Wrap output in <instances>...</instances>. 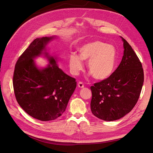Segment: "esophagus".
Wrapping results in <instances>:
<instances>
[{"label": "esophagus", "mask_w": 153, "mask_h": 153, "mask_svg": "<svg viewBox=\"0 0 153 153\" xmlns=\"http://www.w3.org/2000/svg\"><path fill=\"white\" fill-rule=\"evenodd\" d=\"M78 86L79 88H83V87H84V84H83L82 82H78Z\"/></svg>", "instance_id": "34e87169"}]
</instances>
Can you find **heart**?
<instances>
[{
  "label": "heart",
  "instance_id": "1",
  "mask_svg": "<svg viewBox=\"0 0 153 153\" xmlns=\"http://www.w3.org/2000/svg\"><path fill=\"white\" fill-rule=\"evenodd\" d=\"M78 52L79 56L74 53L69 56V67L74 75H78L82 70V60H89L88 69L98 80H104L113 74L117 59V52L114 46L101 41H93L81 46Z\"/></svg>",
  "mask_w": 153,
  "mask_h": 153
}]
</instances>
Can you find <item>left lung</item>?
Returning a JSON list of instances; mask_svg holds the SVG:
<instances>
[{
	"label": "left lung",
	"mask_w": 153,
	"mask_h": 153,
	"mask_svg": "<svg viewBox=\"0 0 153 153\" xmlns=\"http://www.w3.org/2000/svg\"><path fill=\"white\" fill-rule=\"evenodd\" d=\"M124 53L118 67L108 78L91 86L92 113L99 119L119 120L132 110L144 82L142 64L132 47L121 37Z\"/></svg>",
	"instance_id": "left-lung-1"
}]
</instances>
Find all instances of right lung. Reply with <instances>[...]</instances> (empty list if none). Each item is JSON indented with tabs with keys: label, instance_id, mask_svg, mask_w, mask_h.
Listing matches in <instances>:
<instances>
[{
	"label": "right lung",
	"instance_id": "obj_1",
	"mask_svg": "<svg viewBox=\"0 0 153 153\" xmlns=\"http://www.w3.org/2000/svg\"><path fill=\"white\" fill-rule=\"evenodd\" d=\"M56 36L35 39L16 64L13 86L20 107L32 117L43 121L54 120L65 112L76 82L57 65V58L49 55L46 46ZM43 55L49 63L43 68L34 62Z\"/></svg>",
	"mask_w": 153,
	"mask_h": 153
}]
</instances>
